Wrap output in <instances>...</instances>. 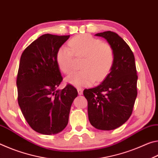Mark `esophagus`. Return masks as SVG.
<instances>
[{
	"label": "esophagus",
	"mask_w": 158,
	"mask_h": 158,
	"mask_svg": "<svg viewBox=\"0 0 158 158\" xmlns=\"http://www.w3.org/2000/svg\"><path fill=\"white\" fill-rule=\"evenodd\" d=\"M77 91H78V94L79 95H81L83 94V90L81 89H77Z\"/></svg>",
	"instance_id": "obj_1"
}]
</instances>
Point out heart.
Returning <instances> with one entry per match:
<instances>
[{"mask_svg":"<svg viewBox=\"0 0 158 158\" xmlns=\"http://www.w3.org/2000/svg\"><path fill=\"white\" fill-rule=\"evenodd\" d=\"M69 47H60L56 53V61L60 70L70 74L74 69V55L84 57L80 65L81 70L71 74L66 81L75 87L90 85L93 81H100L110 72L114 62V49L110 45L89 34L72 38Z\"/></svg>","mask_w":158,"mask_h":158,"instance_id":"1","label":"heart"}]
</instances>
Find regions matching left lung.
<instances>
[{
  "mask_svg": "<svg viewBox=\"0 0 158 158\" xmlns=\"http://www.w3.org/2000/svg\"><path fill=\"white\" fill-rule=\"evenodd\" d=\"M95 36L105 38L113 48L114 62L107 76L98 86L85 89L89 119L100 130L121 126L132 114L137 95L135 59L132 50L116 33L105 31Z\"/></svg>",
  "mask_w": 158,
  "mask_h": 158,
  "instance_id": "left-lung-1",
  "label": "left lung"
}]
</instances>
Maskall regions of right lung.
Returning a JSON list of instances; mask_svg holds the SVG:
<instances>
[{
  "label": "right lung",
  "instance_id": "1",
  "mask_svg": "<svg viewBox=\"0 0 158 158\" xmlns=\"http://www.w3.org/2000/svg\"><path fill=\"white\" fill-rule=\"evenodd\" d=\"M69 35L44 34L21 54L17 74L18 103L29 125L42 135H56L68 123L77 89L68 84L58 89L63 77L56 61L58 49Z\"/></svg>",
  "mask_w": 158,
  "mask_h": 158
}]
</instances>
